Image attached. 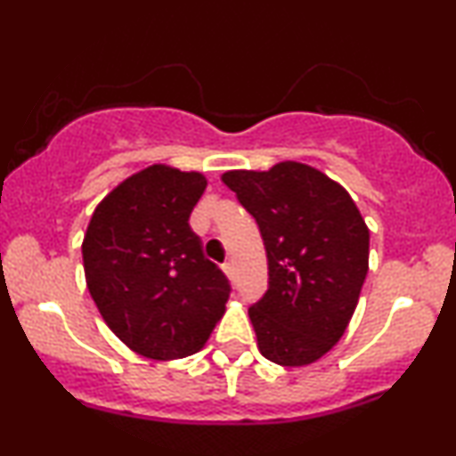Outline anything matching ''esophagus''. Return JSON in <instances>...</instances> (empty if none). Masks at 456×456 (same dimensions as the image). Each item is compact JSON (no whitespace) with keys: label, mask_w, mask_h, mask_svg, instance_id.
<instances>
[{"label":"esophagus","mask_w":456,"mask_h":456,"mask_svg":"<svg viewBox=\"0 0 456 456\" xmlns=\"http://www.w3.org/2000/svg\"><path fill=\"white\" fill-rule=\"evenodd\" d=\"M223 270H224V274L229 276V279H233V276H235V268H233V264H232V261H227V264L223 265Z\"/></svg>","instance_id":"esophagus-1"}]
</instances>
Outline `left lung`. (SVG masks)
Here are the masks:
<instances>
[{"label": "left lung", "instance_id": "obj_1", "mask_svg": "<svg viewBox=\"0 0 456 456\" xmlns=\"http://www.w3.org/2000/svg\"><path fill=\"white\" fill-rule=\"evenodd\" d=\"M223 182L268 255V291L248 308L259 352L281 366L315 362L347 330L369 272L362 214L341 184L296 160L227 171Z\"/></svg>", "mask_w": 456, "mask_h": 456}]
</instances>
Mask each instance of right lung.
Wrapping results in <instances>:
<instances>
[{
    "mask_svg": "<svg viewBox=\"0 0 456 456\" xmlns=\"http://www.w3.org/2000/svg\"><path fill=\"white\" fill-rule=\"evenodd\" d=\"M208 180L151 165L96 206L83 238L87 289L111 332L151 360L199 352L224 315L229 281L191 229Z\"/></svg>",
    "mask_w": 456,
    "mask_h": 456,
    "instance_id": "obj_1",
    "label": "right lung"
}]
</instances>
